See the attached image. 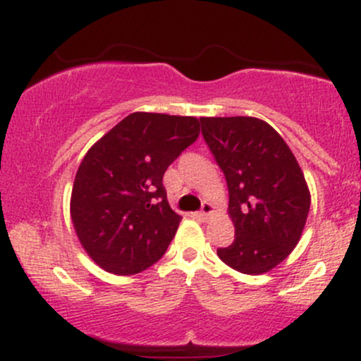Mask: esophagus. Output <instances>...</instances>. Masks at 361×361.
I'll return each mask as SVG.
<instances>
[{
  "label": "esophagus",
  "mask_w": 361,
  "mask_h": 361,
  "mask_svg": "<svg viewBox=\"0 0 361 361\" xmlns=\"http://www.w3.org/2000/svg\"><path fill=\"white\" fill-rule=\"evenodd\" d=\"M212 212H214L212 204H204V205H202L200 212L197 214V217L200 219V221H207V219H209L210 215H212Z\"/></svg>",
  "instance_id": "obj_1"
}]
</instances>
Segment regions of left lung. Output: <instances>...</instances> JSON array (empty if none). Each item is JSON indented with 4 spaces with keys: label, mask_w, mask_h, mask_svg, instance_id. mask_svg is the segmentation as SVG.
I'll use <instances>...</instances> for the list:
<instances>
[{
    "label": "left lung",
    "mask_w": 361,
    "mask_h": 361,
    "mask_svg": "<svg viewBox=\"0 0 361 361\" xmlns=\"http://www.w3.org/2000/svg\"><path fill=\"white\" fill-rule=\"evenodd\" d=\"M202 135L229 188L233 244L219 247L227 267L259 275L281 263L299 243L310 193L281 135L255 117H204Z\"/></svg>",
    "instance_id": "obj_1"
}]
</instances>
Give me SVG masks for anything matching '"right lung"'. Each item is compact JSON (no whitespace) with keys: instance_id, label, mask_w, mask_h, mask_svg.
Returning a JSON list of instances; mask_svg holds the SVG:
<instances>
[{"instance_id":"obj_1","label":"right lung","mask_w":361,"mask_h":361,"mask_svg":"<svg viewBox=\"0 0 361 361\" xmlns=\"http://www.w3.org/2000/svg\"><path fill=\"white\" fill-rule=\"evenodd\" d=\"M200 134L195 117L135 111L82 157L71 193V219L94 263L135 275L168 250L181 217L168 204L163 176Z\"/></svg>"}]
</instances>
